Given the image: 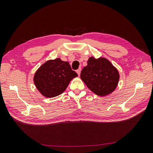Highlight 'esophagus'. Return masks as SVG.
Instances as JSON below:
<instances>
[{"instance_id":"esophagus-1","label":"esophagus","mask_w":153,"mask_h":153,"mask_svg":"<svg viewBox=\"0 0 153 153\" xmlns=\"http://www.w3.org/2000/svg\"><path fill=\"white\" fill-rule=\"evenodd\" d=\"M81 68H79L78 69H77V70L76 71V72H77V74H78V76H79V75H80V73H81Z\"/></svg>"}]
</instances>
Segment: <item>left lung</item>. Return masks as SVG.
I'll return each instance as SVG.
<instances>
[{"mask_svg": "<svg viewBox=\"0 0 153 153\" xmlns=\"http://www.w3.org/2000/svg\"><path fill=\"white\" fill-rule=\"evenodd\" d=\"M87 66L81 71L80 77L87 87L97 95L105 97L110 94L117 86L120 74L115 66L104 57L91 56Z\"/></svg>", "mask_w": 153, "mask_h": 153, "instance_id": "left-lung-1", "label": "left lung"}]
</instances>
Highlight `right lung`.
Segmentation results:
<instances>
[{"label":"right lung","mask_w":153,"mask_h":153,"mask_svg":"<svg viewBox=\"0 0 153 153\" xmlns=\"http://www.w3.org/2000/svg\"><path fill=\"white\" fill-rule=\"evenodd\" d=\"M77 76L68 62L56 58L45 62L37 69L33 83L44 97L53 98L62 94L71 80Z\"/></svg>","instance_id":"1"}]
</instances>
